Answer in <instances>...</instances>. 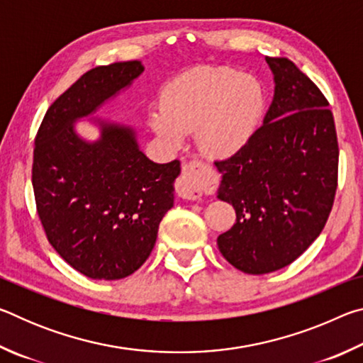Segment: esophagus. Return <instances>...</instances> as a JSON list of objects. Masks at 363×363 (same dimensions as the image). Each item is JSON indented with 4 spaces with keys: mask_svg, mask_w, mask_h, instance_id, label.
Instances as JSON below:
<instances>
[{
    "mask_svg": "<svg viewBox=\"0 0 363 363\" xmlns=\"http://www.w3.org/2000/svg\"><path fill=\"white\" fill-rule=\"evenodd\" d=\"M200 167L196 163H186L182 174L176 182V192L184 200H200L201 192L199 186Z\"/></svg>",
    "mask_w": 363,
    "mask_h": 363,
    "instance_id": "1",
    "label": "esophagus"
}]
</instances>
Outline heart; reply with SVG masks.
<instances>
[{"mask_svg": "<svg viewBox=\"0 0 363 363\" xmlns=\"http://www.w3.org/2000/svg\"><path fill=\"white\" fill-rule=\"evenodd\" d=\"M266 96L255 77L227 67L200 65L164 86L150 128L171 145L195 131V143L210 158H229L255 136Z\"/></svg>", "mask_w": 363, "mask_h": 363, "instance_id": "1", "label": "heart"}]
</instances>
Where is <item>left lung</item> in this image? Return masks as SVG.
Masks as SVG:
<instances>
[{"instance_id":"8db88e82","label":"left lung","mask_w":363,"mask_h":363,"mask_svg":"<svg viewBox=\"0 0 363 363\" xmlns=\"http://www.w3.org/2000/svg\"><path fill=\"white\" fill-rule=\"evenodd\" d=\"M275 91L243 150L214 162L218 199L237 219L218 247L245 274L291 264L320 235L337 187V138L328 101L290 59L266 57Z\"/></svg>"}]
</instances>
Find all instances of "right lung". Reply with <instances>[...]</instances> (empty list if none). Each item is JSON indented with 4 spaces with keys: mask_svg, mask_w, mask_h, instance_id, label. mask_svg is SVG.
<instances>
[{
    "mask_svg": "<svg viewBox=\"0 0 363 363\" xmlns=\"http://www.w3.org/2000/svg\"><path fill=\"white\" fill-rule=\"evenodd\" d=\"M143 72L139 60L86 72L48 108L35 138L32 184L43 229L60 257L89 279L136 272L174 203L179 160L153 163L130 126L94 120L101 128L94 143L73 126Z\"/></svg>",
    "mask_w": 363,
    "mask_h": 363,
    "instance_id": "right-lung-1",
    "label": "right lung"
}]
</instances>
